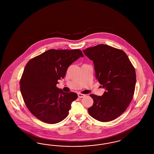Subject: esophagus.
Segmentation results:
<instances>
[{
  "label": "esophagus",
  "instance_id": "34e87169",
  "mask_svg": "<svg viewBox=\"0 0 154 154\" xmlns=\"http://www.w3.org/2000/svg\"><path fill=\"white\" fill-rule=\"evenodd\" d=\"M85 96H86V95H85V94H83L81 93H78V97H79V98H84V97H85Z\"/></svg>",
  "mask_w": 154,
  "mask_h": 154
}]
</instances>
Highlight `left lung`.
Listing matches in <instances>:
<instances>
[{
  "label": "left lung",
  "mask_w": 154,
  "mask_h": 154,
  "mask_svg": "<svg viewBox=\"0 0 154 154\" xmlns=\"http://www.w3.org/2000/svg\"><path fill=\"white\" fill-rule=\"evenodd\" d=\"M93 60L95 76L106 89L102 96L90 94L93 105L89 108L91 116L101 122L115 120L125 112L135 90V69L126 53L106 45H98L83 50Z\"/></svg>",
  "instance_id": "obj_1"
}]
</instances>
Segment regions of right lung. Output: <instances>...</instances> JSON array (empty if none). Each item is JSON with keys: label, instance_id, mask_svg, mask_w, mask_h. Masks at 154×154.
<instances>
[{"label": "right lung", "instance_id": "add662e5", "mask_svg": "<svg viewBox=\"0 0 154 154\" xmlns=\"http://www.w3.org/2000/svg\"><path fill=\"white\" fill-rule=\"evenodd\" d=\"M83 56L79 49H51L28 61L20 81V91L28 109L38 119L54 124L68 115L77 94L64 92L56 84L69 66Z\"/></svg>", "mask_w": 154, "mask_h": 154}]
</instances>
